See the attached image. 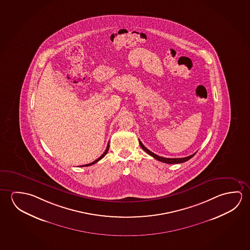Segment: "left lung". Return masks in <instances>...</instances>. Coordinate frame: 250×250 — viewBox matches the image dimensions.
<instances>
[{
  "label": "left lung",
  "mask_w": 250,
  "mask_h": 250,
  "mask_svg": "<svg viewBox=\"0 0 250 250\" xmlns=\"http://www.w3.org/2000/svg\"><path fill=\"white\" fill-rule=\"evenodd\" d=\"M139 143H140V146L143 148V150L145 151L146 153H147L148 155L153 156L154 158L158 160L162 163H167V164H177V163H185L187 161H188L189 159L192 158L196 153H194L193 155H189V156H187V157H183V158H165V157H162V156H159V155H155V153L151 152L150 150H148L147 147H145L143 145L142 142L139 140Z\"/></svg>",
  "instance_id": "8db88e82"
}]
</instances>
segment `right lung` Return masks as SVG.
Wrapping results in <instances>:
<instances>
[{"label": "right lung", "instance_id": "add662e5", "mask_svg": "<svg viewBox=\"0 0 250 250\" xmlns=\"http://www.w3.org/2000/svg\"><path fill=\"white\" fill-rule=\"evenodd\" d=\"M108 148H109V143L107 144V148H106V150L104 151V153H103V155L100 156L99 158L97 159V160H95L94 161L93 163H88V164H86V165H83V166L81 167H87V166H91L93 164H95V163H97V162H99L100 160H102V159L105 156V155H107V151H108Z\"/></svg>", "mask_w": 250, "mask_h": 250}]
</instances>
